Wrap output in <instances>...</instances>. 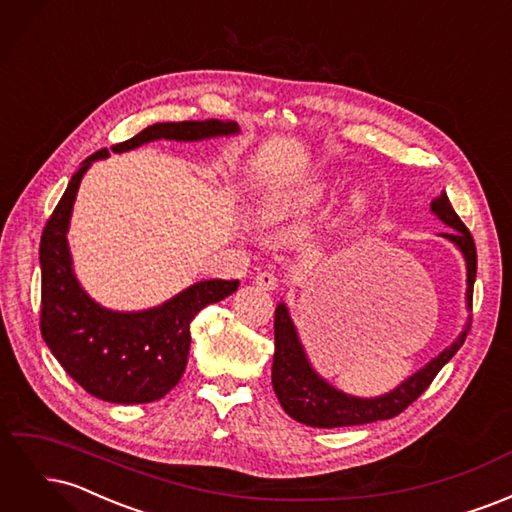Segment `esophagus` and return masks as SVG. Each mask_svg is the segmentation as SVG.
Here are the masks:
<instances>
[{"label":"esophagus","instance_id":"esophagus-1","mask_svg":"<svg viewBox=\"0 0 512 512\" xmlns=\"http://www.w3.org/2000/svg\"><path fill=\"white\" fill-rule=\"evenodd\" d=\"M256 284L262 288V290H275L277 286H280V277H277L275 273L271 271H262L256 275Z\"/></svg>","mask_w":512,"mask_h":512}]
</instances>
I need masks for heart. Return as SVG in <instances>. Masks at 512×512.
Masks as SVG:
<instances>
[{
  "mask_svg": "<svg viewBox=\"0 0 512 512\" xmlns=\"http://www.w3.org/2000/svg\"><path fill=\"white\" fill-rule=\"evenodd\" d=\"M316 198H318L316 194H312V196H305L301 205H312ZM350 209H352L354 213H359V211L363 209V200H361V196H354ZM290 211H292V207H290V205H286V203H282V200H271V203H267L265 207L260 209V220H262V224H277V222H282L284 218H288Z\"/></svg>",
  "mask_w": 512,
  "mask_h": 512,
  "instance_id": "heart-1",
  "label": "heart"
}]
</instances>
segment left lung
<instances>
[{
	"label": "left lung",
	"instance_id": "obj_1",
	"mask_svg": "<svg viewBox=\"0 0 512 512\" xmlns=\"http://www.w3.org/2000/svg\"><path fill=\"white\" fill-rule=\"evenodd\" d=\"M431 211L438 218L451 226V232H442V237L453 241L459 250L466 256L468 265V303L472 307V290L476 280V245L470 235V230L459 220L451 200L446 194L438 196L431 203ZM275 354H273V369H271V382L273 391L280 399L282 408L303 425L309 427H350V425H365L386 421L404 412L408 406L421 397L438 371L453 359L455 352L466 342L468 329L459 335L457 342L446 348L436 359L427 363L421 371H416L406 382H401L395 391L386 393L374 399H361L352 397L342 391L333 389L329 382H324L316 371L309 365L303 346L299 342L297 329L288 316V309L284 303L275 307Z\"/></svg>",
	"mask_w": 512,
	"mask_h": 512
}]
</instances>
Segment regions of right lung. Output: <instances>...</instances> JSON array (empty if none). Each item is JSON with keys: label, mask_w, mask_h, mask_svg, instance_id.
<instances>
[{"label": "right lung", "mask_w": 512, "mask_h": 512, "mask_svg": "<svg viewBox=\"0 0 512 512\" xmlns=\"http://www.w3.org/2000/svg\"><path fill=\"white\" fill-rule=\"evenodd\" d=\"M235 132H239L235 121L220 119L153 123L130 141L113 145L111 151H128L158 138L200 141ZM106 156L108 151L100 149L81 164L44 224L40 331L59 365L89 395L113 404H149L181 380L192 342L190 324L196 314L235 292L239 280L198 282L147 312H111L91 301L72 273L66 232L85 170Z\"/></svg>", "instance_id": "1"}]
</instances>
